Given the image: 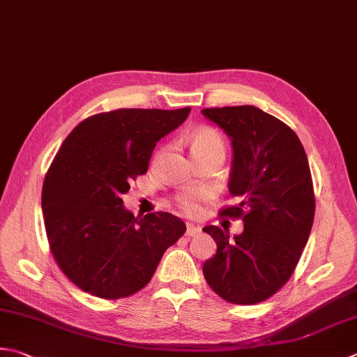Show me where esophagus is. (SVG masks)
Returning a JSON list of instances; mask_svg holds the SVG:
<instances>
[{
	"instance_id": "34e87169",
	"label": "esophagus",
	"mask_w": 357,
	"mask_h": 357,
	"mask_svg": "<svg viewBox=\"0 0 357 357\" xmlns=\"http://www.w3.org/2000/svg\"><path fill=\"white\" fill-rule=\"evenodd\" d=\"M199 232H201V229L198 226L192 225V222H187V229H185L187 236H195V235H198Z\"/></svg>"
}]
</instances>
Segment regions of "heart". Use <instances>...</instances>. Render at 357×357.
Segmentation results:
<instances>
[{"instance_id":"1","label":"heart","mask_w":357,"mask_h":357,"mask_svg":"<svg viewBox=\"0 0 357 357\" xmlns=\"http://www.w3.org/2000/svg\"><path fill=\"white\" fill-rule=\"evenodd\" d=\"M192 153L199 155L202 151L220 149L225 150V141L218 131L212 128H199L190 137ZM207 190L202 188H185L176 195L178 207L188 216H195L201 212V202L207 198Z\"/></svg>"}]
</instances>
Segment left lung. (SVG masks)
Listing matches in <instances>:
<instances>
[{"instance_id": "obj_1", "label": "left lung", "mask_w": 357, "mask_h": 357, "mask_svg": "<svg viewBox=\"0 0 357 357\" xmlns=\"http://www.w3.org/2000/svg\"><path fill=\"white\" fill-rule=\"evenodd\" d=\"M232 139L230 197L221 216L241 218L243 234L206 226L216 254L202 266L208 286L226 302L255 305L282 289L296 271L316 212L308 158L298 136L280 119L252 105L206 108Z\"/></svg>"}]
</instances>
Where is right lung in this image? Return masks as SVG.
<instances>
[{"label": "right lung", "mask_w": 357, "mask_h": 357, "mask_svg": "<svg viewBox=\"0 0 357 357\" xmlns=\"http://www.w3.org/2000/svg\"><path fill=\"white\" fill-rule=\"evenodd\" d=\"M188 113V107L108 111L82 121L61 144L45 176L41 207L49 249L77 288L105 300L136 294L184 235L178 216L136 218L122 195L149 170L159 139Z\"/></svg>", "instance_id": "right-lung-1"}]
</instances>
